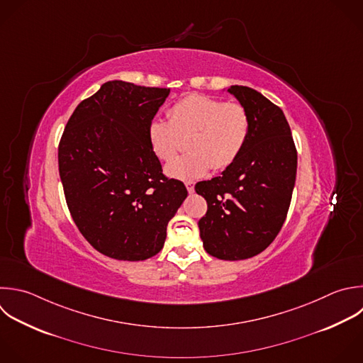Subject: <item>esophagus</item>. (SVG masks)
Segmentation results:
<instances>
[{
    "mask_svg": "<svg viewBox=\"0 0 363 363\" xmlns=\"http://www.w3.org/2000/svg\"><path fill=\"white\" fill-rule=\"evenodd\" d=\"M184 184H186V187H187V191H189V193H194V182L187 180Z\"/></svg>",
    "mask_w": 363,
    "mask_h": 363,
    "instance_id": "obj_1",
    "label": "esophagus"
}]
</instances>
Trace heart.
<instances>
[{
    "mask_svg": "<svg viewBox=\"0 0 363 363\" xmlns=\"http://www.w3.org/2000/svg\"><path fill=\"white\" fill-rule=\"evenodd\" d=\"M248 112L238 104L204 95H191L176 102L169 111V121L153 119L147 139L155 156L163 162L174 157L180 138L186 142L187 155L172 160L166 174L179 180L206 176L210 169H225L244 150L250 138Z\"/></svg>",
    "mask_w": 363,
    "mask_h": 363,
    "instance_id": "heart-1",
    "label": "heart"
}]
</instances>
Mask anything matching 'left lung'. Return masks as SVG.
I'll use <instances>...</instances> for the list:
<instances>
[{
  "label": "left lung",
  "instance_id": "obj_1",
  "mask_svg": "<svg viewBox=\"0 0 363 363\" xmlns=\"http://www.w3.org/2000/svg\"><path fill=\"white\" fill-rule=\"evenodd\" d=\"M248 112L251 130L221 176L196 184L207 201L199 221L204 250L225 261L251 258L279 233L292 197L296 149L284 112L248 86L227 89Z\"/></svg>",
  "mask_w": 363,
  "mask_h": 363
}]
</instances>
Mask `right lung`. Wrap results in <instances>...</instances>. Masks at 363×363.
<instances>
[{"label":"right lung","mask_w":363,"mask_h":363,"mask_svg":"<svg viewBox=\"0 0 363 363\" xmlns=\"http://www.w3.org/2000/svg\"><path fill=\"white\" fill-rule=\"evenodd\" d=\"M170 89L109 81L69 118L58 149L71 216L88 240L121 261H143L164 245L187 197L150 149L147 128Z\"/></svg>","instance_id":"right-lung-1"}]
</instances>
